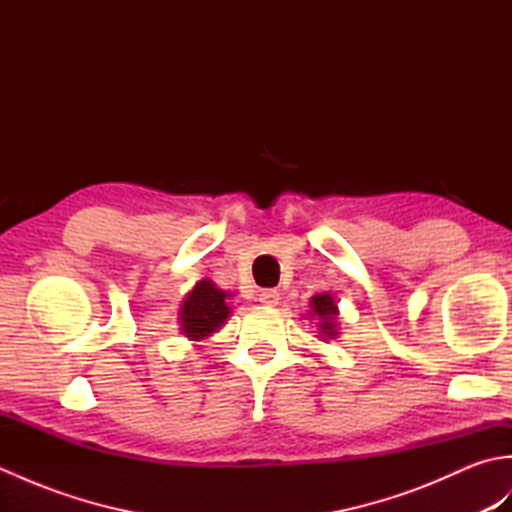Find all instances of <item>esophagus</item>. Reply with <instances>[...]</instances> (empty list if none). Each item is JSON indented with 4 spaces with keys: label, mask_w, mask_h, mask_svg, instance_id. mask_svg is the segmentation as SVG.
Here are the masks:
<instances>
[{
    "label": "esophagus",
    "mask_w": 512,
    "mask_h": 512,
    "mask_svg": "<svg viewBox=\"0 0 512 512\" xmlns=\"http://www.w3.org/2000/svg\"><path fill=\"white\" fill-rule=\"evenodd\" d=\"M259 301L264 303V306H277L279 303V290L275 288H266L259 292Z\"/></svg>",
    "instance_id": "34e87169"
}]
</instances>
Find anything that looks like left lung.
<instances>
[{
	"instance_id": "1",
	"label": "left lung",
	"mask_w": 512,
	"mask_h": 512,
	"mask_svg": "<svg viewBox=\"0 0 512 512\" xmlns=\"http://www.w3.org/2000/svg\"><path fill=\"white\" fill-rule=\"evenodd\" d=\"M310 317L319 319V330L323 339H334L339 330H336V317H339V308L330 295H314L310 299Z\"/></svg>"
}]
</instances>
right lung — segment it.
<instances>
[{
	"label": "right lung",
	"instance_id": "right-lung-1",
	"mask_svg": "<svg viewBox=\"0 0 512 512\" xmlns=\"http://www.w3.org/2000/svg\"><path fill=\"white\" fill-rule=\"evenodd\" d=\"M228 292L217 288L211 279H202L182 301L180 325L182 334L191 341H200L217 332L226 323L231 308H228Z\"/></svg>",
	"mask_w": 512,
	"mask_h": 512
}]
</instances>
